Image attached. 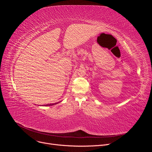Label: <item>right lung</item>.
<instances>
[{
    "label": "right lung",
    "instance_id": "obj_1",
    "mask_svg": "<svg viewBox=\"0 0 152 152\" xmlns=\"http://www.w3.org/2000/svg\"><path fill=\"white\" fill-rule=\"evenodd\" d=\"M57 103H54V104H45V105H44V106H50V105H53V104H56Z\"/></svg>",
    "mask_w": 152,
    "mask_h": 152
}]
</instances>
